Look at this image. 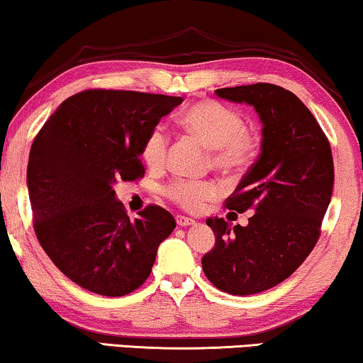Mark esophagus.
Wrapping results in <instances>:
<instances>
[{"mask_svg":"<svg viewBox=\"0 0 363 363\" xmlns=\"http://www.w3.org/2000/svg\"><path fill=\"white\" fill-rule=\"evenodd\" d=\"M176 222H177V225H179V227H189V225H194V223H196V220H194V218L184 217V216H177L176 217Z\"/></svg>","mask_w":363,"mask_h":363,"instance_id":"esophagus-1","label":"esophagus"}]
</instances>
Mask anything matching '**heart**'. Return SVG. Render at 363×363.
<instances>
[{
	"label": "heart",
	"mask_w": 363,
	"mask_h": 363,
	"mask_svg": "<svg viewBox=\"0 0 363 363\" xmlns=\"http://www.w3.org/2000/svg\"><path fill=\"white\" fill-rule=\"evenodd\" d=\"M177 121L184 130L212 150L213 166L222 171H238L253 157L255 140L238 111L213 100H201L184 108ZM167 136L155 128L143 145V160L150 167H161L166 161ZM166 194L181 207L196 211L206 201L217 197L220 187L213 181L177 179L171 182Z\"/></svg>",
	"instance_id": "b5f03b06"
}]
</instances>
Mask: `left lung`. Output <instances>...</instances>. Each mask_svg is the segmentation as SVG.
I'll list each match as a JSON object with an SVG mask.
<instances>
[{
  "instance_id": "left-lung-1",
  "label": "left lung",
  "mask_w": 363,
  "mask_h": 363,
  "mask_svg": "<svg viewBox=\"0 0 363 363\" xmlns=\"http://www.w3.org/2000/svg\"><path fill=\"white\" fill-rule=\"evenodd\" d=\"M247 104L262 123L259 156L228 199L227 208L252 211L245 227L208 218L216 247L202 269L216 288L257 294L291 277L314 248L334 186L328 138L293 91L273 84L216 90Z\"/></svg>"
}]
</instances>
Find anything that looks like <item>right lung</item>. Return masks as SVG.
I'll use <instances>...</instances> for the list:
<instances>
[{
	"instance_id": "add662e5",
	"label": "right lung",
	"mask_w": 363,
	"mask_h": 363,
	"mask_svg": "<svg viewBox=\"0 0 363 363\" xmlns=\"http://www.w3.org/2000/svg\"><path fill=\"white\" fill-rule=\"evenodd\" d=\"M181 104V96L85 90L64 100L35 136L28 164L34 230L75 284L115 298L150 277L176 220L157 206L131 220L113 186L145 174L146 136Z\"/></svg>"
}]
</instances>
